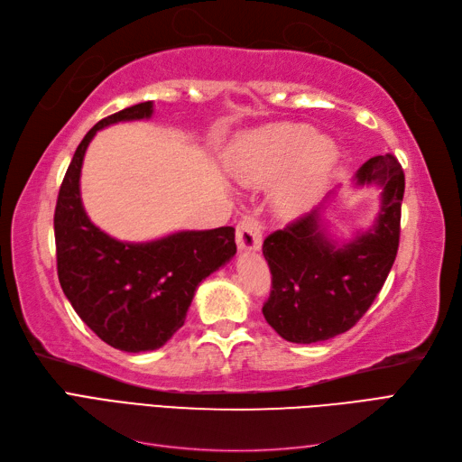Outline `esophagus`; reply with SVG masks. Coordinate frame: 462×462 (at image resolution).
<instances>
[{
	"label": "esophagus",
	"mask_w": 462,
	"mask_h": 462,
	"mask_svg": "<svg viewBox=\"0 0 462 462\" xmlns=\"http://www.w3.org/2000/svg\"><path fill=\"white\" fill-rule=\"evenodd\" d=\"M263 226L258 217L245 216L236 226V245L241 250H258L262 245Z\"/></svg>",
	"instance_id": "obj_1"
}]
</instances>
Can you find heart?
I'll list each match as a JSON object with an SVG mask.
<instances>
[{"label":"heart","mask_w":462,"mask_h":462,"mask_svg":"<svg viewBox=\"0 0 462 462\" xmlns=\"http://www.w3.org/2000/svg\"><path fill=\"white\" fill-rule=\"evenodd\" d=\"M337 156V144L328 136H316L310 125L275 123L243 138L235 148L231 170L243 183L263 185L289 169L275 202L282 214L297 216L318 199Z\"/></svg>","instance_id":"obj_1"}]
</instances>
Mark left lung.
Segmentation results:
<instances>
[{
    "mask_svg": "<svg viewBox=\"0 0 462 462\" xmlns=\"http://www.w3.org/2000/svg\"><path fill=\"white\" fill-rule=\"evenodd\" d=\"M358 185L377 183L382 212L355 241L335 246L319 226V208L265 236L262 253L272 291L265 321L291 343H318L351 329L368 312L395 262L401 236L404 173L395 156L370 158Z\"/></svg>",
    "mask_w": 462,
    "mask_h": 462,
    "instance_id": "1",
    "label": "left lung"
}]
</instances>
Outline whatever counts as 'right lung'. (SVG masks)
Segmentation results:
<instances>
[{
    "label": "right lung",
    "instance_id": "add662e5",
    "mask_svg": "<svg viewBox=\"0 0 462 462\" xmlns=\"http://www.w3.org/2000/svg\"><path fill=\"white\" fill-rule=\"evenodd\" d=\"M152 102L97 121L67 167L53 214L58 277L80 319L125 353L156 351L185 324L194 291L235 253V229L180 231L131 245L111 239L80 202V167L96 131L111 123L148 119Z\"/></svg>",
    "mask_w": 462,
    "mask_h": 462
}]
</instances>
